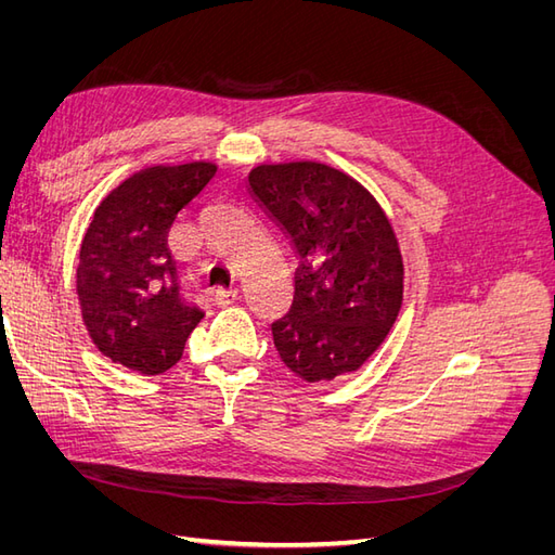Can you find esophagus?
<instances>
[{
  "label": "esophagus",
  "instance_id": "1",
  "mask_svg": "<svg viewBox=\"0 0 555 555\" xmlns=\"http://www.w3.org/2000/svg\"><path fill=\"white\" fill-rule=\"evenodd\" d=\"M236 298H238V292L236 289H229V292H222V289H217V292H212V300H215V306H231V304H236Z\"/></svg>",
  "mask_w": 555,
  "mask_h": 555
}]
</instances>
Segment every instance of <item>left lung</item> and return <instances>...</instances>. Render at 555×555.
I'll use <instances>...</instances> for the list:
<instances>
[{"instance_id": "left-lung-1", "label": "left lung", "mask_w": 555, "mask_h": 555, "mask_svg": "<svg viewBox=\"0 0 555 555\" xmlns=\"http://www.w3.org/2000/svg\"><path fill=\"white\" fill-rule=\"evenodd\" d=\"M247 190L298 257L292 308L271 324L280 359L306 382L354 373L402 306L389 217L361 182L319 162L259 164Z\"/></svg>"}]
</instances>
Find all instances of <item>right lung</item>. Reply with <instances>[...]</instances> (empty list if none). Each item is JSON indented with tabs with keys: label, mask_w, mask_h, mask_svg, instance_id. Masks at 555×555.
<instances>
[{
	"label": "right lung",
	"mask_w": 555,
	"mask_h": 555,
	"mask_svg": "<svg viewBox=\"0 0 555 555\" xmlns=\"http://www.w3.org/2000/svg\"><path fill=\"white\" fill-rule=\"evenodd\" d=\"M215 171L210 162L145 166L96 206L80 243L76 292L92 343L113 363L143 375L169 371L204 319L180 294L166 238Z\"/></svg>",
	"instance_id": "right-lung-1"
}]
</instances>
